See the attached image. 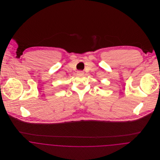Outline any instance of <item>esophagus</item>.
<instances>
[{
  "label": "esophagus",
  "mask_w": 160,
  "mask_h": 160,
  "mask_svg": "<svg viewBox=\"0 0 160 160\" xmlns=\"http://www.w3.org/2000/svg\"><path fill=\"white\" fill-rule=\"evenodd\" d=\"M77 73H78V75H83L84 74V71H78L77 72Z\"/></svg>",
  "instance_id": "esophagus-1"
}]
</instances>
